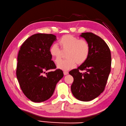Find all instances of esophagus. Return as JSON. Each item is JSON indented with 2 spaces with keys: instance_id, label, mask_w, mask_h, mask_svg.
<instances>
[{
  "instance_id": "34e87169",
  "label": "esophagus",
  "mask_w": 126,
  "mask_h": 126,
  "mask_svg": "<svg viewBox=\"0 0 126 126\" xmlns=\"http://www.w3.org/2000/svg\"><path fill=\"white\" fill-rule=\"evenodd\" d=\"M63 74H64V75H68L69 72L68 71H64L63 72Z\"/></svg>"
}]
</instances>
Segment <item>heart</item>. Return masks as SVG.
<instances>
[{
    "label": "heart",
    "instance_id": "obj_1",
    "mask_svg": "<svg viewBox=\"0 0 126 126\" xmlns=\"http://www.w3.org/2000/svg\"><path fill=\"white\" fill-rule=\"evenodd\" d=\"M61 50L55 45L49 49V53L55 63L59 62L62 58V52L67 51L65 60L57 64L58 68L69 70L74 68L76 63L80 65L87 60L90 54V46L86 41L79 39L71 35H65L58 41Z\"/></svg>",
    "mask_w": 126,
    "mask_h": 126
}]
</instances>
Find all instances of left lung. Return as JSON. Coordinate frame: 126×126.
<instances>
[{"label":"left lung","mask_w":126,"mask_h":126,"mask_svg":"<svg viewBox=\"0 0 126 126\" xmlns=\"http://www.w3.org/2000/svg\"><path fill=\"white\" fill-rule=\"evenodd\" d=\"M90 46V54L87 60L69 72L74 78L71 90L78 100L89 101L104 91L111 67V54L106 43L92 33H81ZM85 71L81 73L80 71Z\"/></svg>","instance_id":"8db88e82"}]
</instances>
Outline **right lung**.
I'll return each mask as SVG.
<instances>
[{
	"label": "right lung",
	"instance_id": "1",
	"mask_svg": "<svg viewBox=\"0 0 126 126\" xmlns=\"http://www.w3.org/2000/svg\"><path fill=\"white\" fill-rule=\"evenodd\" d=\"M56 36L51 34H36L23 43L17 56L16 77L24 94L35 103L51 97L57 83L63 77L62 70L56 68L49 49Z\"/></svg>",
	"mask_w": 126,
	"mask_h": 126
}]
</instances>
